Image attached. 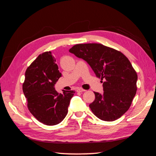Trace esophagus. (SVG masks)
I'll return each mask as SVG.
<instances>
[{"instance_id":"obj_1","label":"esophagus","mask_w":156,"mask_h":156,"mask_svg":"<svg viewBox=\"0 0 156 156\" xmlns=\"http://www.w3.org/2000/svg\"><path fill=\"white\" fill-rule=\"evenodd\" d=\"M76 91L77 92H84V91H86V90L81 89V88H78V89H76Z\"/></svg>"}]
</instances>
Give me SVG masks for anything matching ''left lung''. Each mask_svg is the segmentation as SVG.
Returning a JSON list of instances; mask_svg holds the SVG:
<instances>
[{
    "mask_svg": "<svg viewBox=\"0 0 156 156\" xmlns=\"http://www.w3.org/2000/svg\"><path fill=\"white\" fill-rule=\"evenodd\" d=\"M69 52L85 61L96 76L104 80L102 94L94 92L95 99L89 105L92 112L106 121L120 118L129 109L137 90V73L128 58L100 44H77Z\"/></svg>",
    "mask_w": 156,
    "mask_h": 156,
    "instance_id": "left-lung-1",
    "label": "left lung"
}]
</instances>
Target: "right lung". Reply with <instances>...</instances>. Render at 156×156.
Returning a JSON list of instances; mask_svg holds the SVG:
<instances>
[{"label":"right lung","mask_w":156,"mask_h":156,"mask_svg":"<svg viewBox=\"0 0 156 156\" xmlns=\"http://www.w3.org/2000/svg\"><path fill=\"white\" fill-rule=\"evenodd\" d=\"M62 76L51 52L39 55L25 73L23 93L31 114L41 123L55 126L61 123L68 112L74 90L58 93L55 85Z\"/></svg>","instance_id":"1"}]
</instances>
